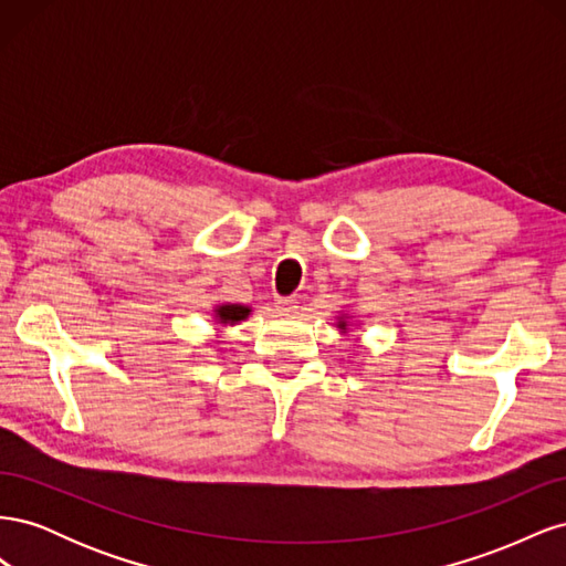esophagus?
<instances>
[{
    "mask_svg": "<svg viewBox=\"0 0 566 566\" xmlns=\"http://www.w3.org/2000/svg\"><path fill=\"white\" fill-rule=\"evenodd\" d=\"M297 300L295 297H281L279 300V312L283 314V316H293L295 312H297Z\"/></svg>",
    "mask_w": 566,
    "mask_h": 566,
    "instance_id": "34e87169",
    "label": "esophagus"
}]
</instances>
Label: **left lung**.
Wrapping results in <instances>:
<instances>
[{
    "instance_id": "1",
    "label": "left lung",
    "mask_w": 566,
    "mask_h": 566,
    "mask_svg": "<svg viewBox=\"0 0 566 566\" xmlns=\"http://www.w3.org/2000/svg\"><path fill=\"white\" fill-rule=\"evenodd\" d=\"M337 325H339V328H342V333L347 331V321H345V318H339V323H337Z\"/></svg>"
}]
</instances>
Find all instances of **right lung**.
Instances as JSON below:
<instances>
[{"mask_svg": "<svg viewBox=\"0 0 566 566\" xmlns=\"http://www.w3.org/2000/svg\"><path fill=\"white\" fill-rule=\"evenodd\" d=\"M250 316V306L245 304H219L214 310V318L221 325H235Z\"/></svg>", "mask_w": 566, "mask_h": 566, "instance_id": "add662e5", "label": "right lung"}]
</instances>
